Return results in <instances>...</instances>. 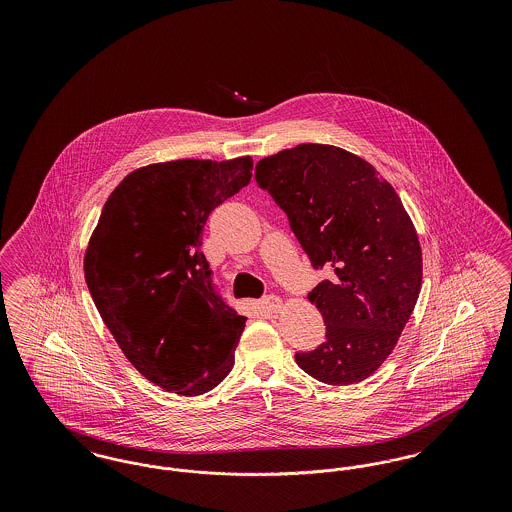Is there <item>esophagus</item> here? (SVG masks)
Returning <instances> with one entry per match:
<instances>
[{
    "label": "esophagus",
    "instance_id": "1",
    "mask_svg": "<svg viewBox=\"0 0 512 512\" xmlns=\"http://www.w3.org/2000/svg\"><path fill=\"white\" fill-rule=\"evenodd\" d=\"M263 309L270 313V315H278L282 311V299L278 295H267L263 301H261Z\"/></svg>",
    "mask_w": 512,
    "mask_h": 512
}]
</instances>
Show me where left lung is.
<instances>
[{"label":"left lung","mask_w":512,"mask_h":512,"mask_svg":"<svg viewBox=\"0 0 512 512\" xmlns=\"http://www.w3.org/2000/svg\"><path fill=\"white\" fill-rule=\"evenodd\" d=\"M257 184L288 215L315 268H332L309 301L326 341L295 361L330 386L363 382L390 357L422 286L413 220L390 182L365 159L326 144L265 157Z\"/></svg>","instance_id":"obj_1"}]
</instances>
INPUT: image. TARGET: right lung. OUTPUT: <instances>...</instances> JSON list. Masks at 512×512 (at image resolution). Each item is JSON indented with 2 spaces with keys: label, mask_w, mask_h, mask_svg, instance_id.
Wrapping results in <instances>:
<instances>
[{
  "label": "right lung",
  "mask_w": 512,
  "mask_h": 512,
  "mask_svg": "<svg viewBox=\"0 0 512 512\" xmlns=\"http://www.w3.org/2000/svg\"><path fill=\"white\" fill-rule=\"evenodd\" d=\"M253 159H180L124 176L84 255V276L124 357L178 395L219 386L245 320L213 290L201 251L211 211L251 180Z\"/></svg>",
  "instance_id": "obj_1"
}]
</instances>
